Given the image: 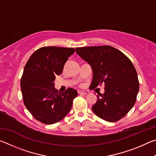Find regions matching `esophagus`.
<instances>
[{"label": "esophagus", "instance_id": "1", "mask_svg": "<svg viewBox=\"0 0 156 156\" xmlns=\"http://www.w3.org/2000/svg\"><path fill=\"white\" fill-rule=\"evenodd\" d=\"M79 94L81 95H87L89 94V92L88 91H80Z\"/></svg>", "mask_w": 156, "mask_h": 156}]
</instances>
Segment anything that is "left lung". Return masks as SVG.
I'll list each match as a JSON object with an SVG mask.
<instances>
[{
    "mask_svg": "<svg viewBox=\"0 0 156 156\" xmlns=\"http://www.w3.org/2000/svg\"><path fill=\"white\" fill-rule=\"evenodd\" d=\"M76 53L91 66L90 88L104 84L105 94L98 96L92 110L107 122L122 119L133 107L139 91L138 74L122 52L109 45L76 47Z\"/></svg>",
    "mask_w": 156,
    "mask_h": 156,
    "instance_id": "1",
    "label": "left lung"
}]
</instances>
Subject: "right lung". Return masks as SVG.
Wrapping results in <instances>:
<instances>
[{
	"instance_id": "add662e5",
	"label": "right lung",
	"mask_w": 156,
	"mask_h": 156,
	"mask_svg": "<svg viewBox=\"0 0 156 156\" xmlns=\"http://www.w3.org/2000/svg\"><path fill=\"white\" fill-rule=\"evenodd\" d=\"M73 48L43 47L31 55L25 66L20 80L23 102L37 120L52 125L64 118L78 96L74 89L60 93L54 88L56 75L62 72Z\"/></svg>"
}]
</instances>
